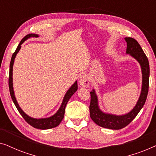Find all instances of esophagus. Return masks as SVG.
Listing matches in <instances>:
<instances>
[{"label": "esophagus", "mask_w": 156, "mask_h": 156, "mask_svg": "<svg viewBox=\"0 0 156 156\" xmlns=\"http://www.w3.org/2000/svg\"><path fill=\"white\" fill-rule=\"evenodd\" d=\"M80 84L83 87H89V84H90V80H89V77L87 75H83L80 77Z\"/></svg>", "instance_id": "1"}]
</instances>
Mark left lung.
Masks as SVG:
<instances>
[{
  "instance_id": "obj_1",
  "label": "left lung",
  "mask_w": 156,
  "mask_h": 156,
  "mask_svg": "<svg viewBox=\"0 0 156 156\" xmlns=\"http://www.w3.org/2000/svg\"><path fill=\"white\" fill-rule=\"evenodd\" d=\"M127 43L126 54H129L131 57L138 62L141 67L142 72V88L139 99L136 106L131 112L121 116H117L111 114H106L102 112L99 107L98 97L96 94L95 90L93 89L90 92L91 101L89 106L90 117L99 126L113 130L123 129L129 125L135 119L137 114L141 110L145 102L146 101L148 92L149 76H150V67L148 59L146 54L142 50L141 47L135 39L132 37H125Z\"/></svg>"
}]
</instances>
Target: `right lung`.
<instances>
[{
  "label": "right lung",
  "instance_id": "obj_1",
  "mask_svg": "<svg viewBox=\"0 0 156 156\" xmlns=\"http://www.w3.org/2000/svg\"><path fill=\"white\" fill-rule=\"evenodd\" d=\"M39 37L36 34H28L26 36H25L23 38L22 40H21L20 43H19L18 48H17L16 50L15 51V52L12 54V57H11V61H10V72H9V79H8V84H9V89H10V96H11L12 100L13 101L15 106H16L17 109L18 110V112L21 114V116L23 117V119H25V121L27 123H28L30 125L32 126L35 128V129H52V128H55L58 126L60 122L64 118V115H65V107L66 105H67L68 101H69L70 98L72 95L74 94V93L76 92V90H77V82L74 83L72 85V87L68 89L67 93L65 94V97H64L63 101L62 102V104L60 107L58 109V111L55 113V114L53 115V116L48 117V118H44V119H34L32 118V117L29 116L28 115H27L25 113L23 112V111L21 109V108L19 106L18 101L16 99V97H15V94L13 91V86H12V67H13L14 64V60L15 58H16V55L18 54L19 50H20L21 48V44H22L23 42H24L25 40L28 39L30 37Z\"/></svg>",
  "mask_w": 156,
  "mask_h": 156
}]
</instances>
